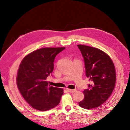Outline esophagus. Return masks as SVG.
Instances as JSON below:
<instances>
[{"label": "esophagus", "mask_w": 130, "mask_h": 130, "mask_svg": "<svg viewBox=\"0 0 130 130\" xmlns=\"http://www.w3.org/2000/svg\"><path fill=\"white\" fill-rule=\"evenodd\" d=\"M67 90L70 93H74L76 92V90L75 89H67Z\"/></svg>", "instance_id": "1"}]
</instances>
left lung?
<instances>
[{"label":"left lung","instance_id":"8db88e82","mask_svg":"<svg viewBox=\"0 0 130 130\" xmlns=\"http://www.w3.org/2000/svg\"><path fill=\"white\" fill-rule=\"evenodd\" d=\"M84 58L85 75L90 84L84 90V98L80 107L90 109L100 106L111 95L116 80L113 62L104 52L97 48L78 45Z\"/></svg>","mask_w":130,"mask_h":130}]
</instances>
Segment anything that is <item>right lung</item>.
<instances>
[{
	"label": "right lung",
	"mask_w": 130,
	"mask_h": 130,
	"mask_svg": "<svg viewBox=\"0 0 130 130\" xmlns=\"http://www.w3.org/2000/svg\"><path fill=\"white\" fill-rule=\"evenodd\" d=\"M65 47H45L33 51L22 61L17 84L24 99L34 108L46 111L57 106L62 88L50 86L46 79L54 70L56 55Z\"/></svg>",
	"instance_id": "1"
}]
</instances>
